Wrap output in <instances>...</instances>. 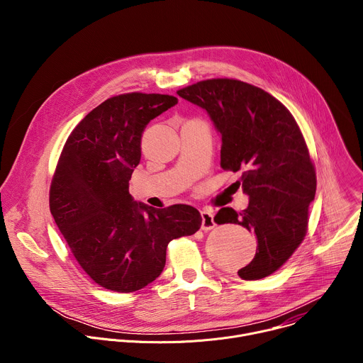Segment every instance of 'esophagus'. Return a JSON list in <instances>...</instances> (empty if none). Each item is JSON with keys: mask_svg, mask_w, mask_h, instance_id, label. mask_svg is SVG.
Returning a JSON list of instances; mask_svg holds the SVG:
<instances>
[{"mask_svg": "<svg viewBox=\"0 0 363 363\" xmlns=\"http://www.w3.org/2000/svg\"><path fill=\"white\" fill-rule=\"evenodd\" d=\"M201 218H202L201 228H202L203 231L213 230V228L217 225V224H216V221H214V216H213V213H211V211H206V210L201 211Z\"/></svg>", "mask_w": 363, "mask_h": 363, "instance_id": "1", "label": "esophagus"}]
</instances>
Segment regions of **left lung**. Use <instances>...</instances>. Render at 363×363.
Masks as SVG:
<instances>
[{
  "instance_id": "obj_1",
  "label": "left lung",
  "mask_w": 363,
  "mask_h": 363,
  "mask_svg": "<svg viewBox=\"0 0 363 363\" xmlns=\"http://www.w3.org/2000/svg\"><path fill=\"white\" fill-rule=\"evenodd\" d=\"M177 93L210 115L221 133V168L241 172L235 184L250 196L244 211L225 206L214 217L257 235L252 262L238 276L273 274L304 240L316 194L315 165L296 119L270 93L235 79L202 80Z\"/></svg>"
}]
</instances>
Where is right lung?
Returning <instances> with one entry per match:
<instances>
[{
	"mask_svg": "<svg viewBox=\"0 0 363 363\" xmlns=\"http://www.w3.org/2000/svg\"><path fill=\"white\" fill-rule=\"evenodd\" d=\"M158 93H125L94 108L67 138L50 185V211L72 254L99 286L132 293L160 277L167 247L202 223L191 205L133 201L129 179L146 125L175 106Z\"/></svg>",
	"mask_w": 363,
	"mask_h": 363,
	"instance_id": "obj_1",
	"label": "right lung"
}]
</instances>
